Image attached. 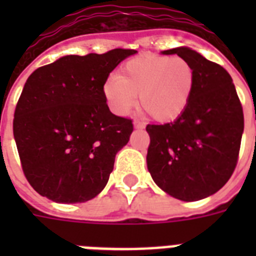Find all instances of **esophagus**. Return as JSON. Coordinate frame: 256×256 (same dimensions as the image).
<instances>
[{
	"label": "esophagus",
	"instance_id": "1",
	"mask_svg": "<svg viewBox=\"0 0 256 256\" xmlns=\"http://www.w3.org/2000/svg\"><path fill=\"white\" fill-rule=\"evenodd\" d=\"M144 122H142V120H134V128H144Z\"/></svg>",
	"mask_w": 256,
	"mask_h": 256
}]
</instances>
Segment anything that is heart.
I'll return each mask as SVG.
<instances>
[{
    "label": "heart",
    "instance_id": "obj_1",
    "mask_svg": "<svg viewBox=\"0 0 256 256\" xmlns=\"http://www.w3.org/2000/svg\"><path fill=\"white\" fill-rule=\"evenodd\" d=\"M195 88V72L180 57L146 54L126 62L118 77H108L104 94L112 112H130L140 98V108L158 122L178 120L188 108Z\"/></svg>",
    "mask_w": 256,
    "mask_h": 256
}]
</instances>
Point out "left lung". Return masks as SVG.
<instances>
[{"label": "left lung", "mask_w": 256, "mask_h": 256, "mask_svg": "<svg viewBox=\"0 0 256 256\" xmlns=\"http://www.w3.org/2000/svg\"><path fill=\"white\" fill-rule=\"evenodd\" d=\"M162 54L190 62L195 88L178 120L148 124V168L164 192L192 202L215 194L234 172L244 128L243 108L232 78L222 66L186 46Z\"/></svg>", "instance_id": "1"}]
</instances>
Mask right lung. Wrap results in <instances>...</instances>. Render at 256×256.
Instances as JSON below:
<instances>
[{
  "label": "right lung",
  "mask_w": 256,
  "mask_h": 256,
  "mask_svg": "<svg viewBox=\"0 0 256 256\" xmlns=\"http://www.w3.org/2000/svg\"><path fill=\"white\" fill-rule=\"evenodd\" d=\"M132 49L65 56L28 78L13 134L28 182L57 203H82L104 190L132 122L114 116L104 84Z\"/></svg>",
  "instance_id": "obj_1"
}]
</instances>
